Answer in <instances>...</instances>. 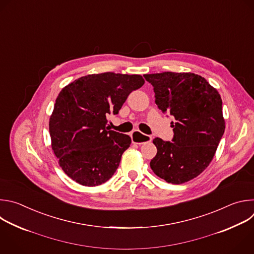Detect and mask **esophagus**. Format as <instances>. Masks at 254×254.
<instances>
[{
  "instance_id": "obj_1",
  "label": "esophagus",
  "mask_w": 254,
  "mask_h": 254,
  "mask_svg": "<svg viewBox=\"0 0 254 254\" xmlns=\"http://www.w3.org/2000/svg\"><path fill=\"white\" fill-rule=\"evenodd\" d=\"M131 138H132L133 143H136V144H139V145L152 141V137L150 135L143 134V133H141L139 131H134L131 134Z\"/></svg>"
}]
</instances>
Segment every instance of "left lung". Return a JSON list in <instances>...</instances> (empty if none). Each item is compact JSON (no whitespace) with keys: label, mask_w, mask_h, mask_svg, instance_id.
Masks as SVG:
<instances>
[{"label":"left lung","mask_w":254,"mask_h":254,"mask_svg":"<svg viewBox=\"0 0 254 254\" xmlns=\"http://www.w3.org/2000/svg\"><path fill=\"white\" fill-rule=\"evenodd\" d=\"M144 78L153 86L157 107L175 119L172 142L153 140L157 154L150 167L168 183H185L206 169L223 136L221 97L203 77L193 73L163 72Z\"/></svg>","instance_id":"obj_1"}]
</instances>
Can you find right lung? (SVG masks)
<instances>
[{
    "label": "right lung",
    "instance_id": "right-lung-1",
    "mask_svg": "<svg viewBox=\"0 0 254 254\" xmlns=\"http://www.w3.org/2000/svg\"><path fill=\"white\" fill-rule=\"evenodd\" d=\"M144 82L140 75L106 72L81 77L62 89L49 132L59 164L71 179L96 186L113 176L131 138L109 130L107 117L118 114Z\"/></svg>",
    "mask_w": 254,
    "mask_h": 254
}]
</instances>
